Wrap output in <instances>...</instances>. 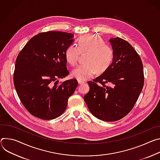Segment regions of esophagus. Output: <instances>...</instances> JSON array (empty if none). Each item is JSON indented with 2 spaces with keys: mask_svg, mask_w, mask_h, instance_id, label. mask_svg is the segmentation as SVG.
I'll return each instance as SVG.
<instances>
[{
  "mask_svg": "<svg viewBox=\"0 0 160 160\" xmlns=\"http://www.w3.org/2000/svg\"><path fill=\"white\" fill-rule=\"evenodd\" d=\"M78 83H79V84H84V81H81V80H78Z\"/></svg>",
  "mask_w": 160,
  "mask_h": 160,
  "instance_id": "34e87169",
  "label": "esophagus"
}]
</instances>
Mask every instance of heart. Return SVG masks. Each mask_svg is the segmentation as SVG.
<instances>
[{
	"mask_svg": "<svg viewBox=\"0 0 160 160\" xmlns=\"http://www.w3.org/2000/svg\"><path fill=\"white\" fill-rule=\"evenodd\" d=\"M87 52L85 64L79 66L72 72L73 77L86 81L97 72L103 73L111 65L113 60L112 47L103 42V39L95 34H86L78 39V46L70 45L65 52L67 62L71 66L78 64L80 53Z\"/></svg>",
	"mask_w": 160,
	"mask_h": 160,
	"instance_id": "1",
	"label": "heart"
}]
</instances>
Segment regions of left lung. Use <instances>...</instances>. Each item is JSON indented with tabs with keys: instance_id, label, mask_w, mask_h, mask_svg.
I'll use <instances>...</instances> for the list:
<instances>
[{
	"instance_id": "8db88e82",
	"label": "left lung",
	"mask_w": 160,
	"mask_h": 160,
	"mask_svg": "<svg viewBox=\"0 0 160 160\" xmlns=\"http://www.w3.org/2000/svg\"><path fill=\"white\" fill-rule=\"evenodd\" d=\"M109 41L112 62L102 75L88 82L90 90L84 100L95 117L116 121L133 109L142 90L144 76L142 62L133 46L118 37Z\"/></svg>"
}]
</instances>
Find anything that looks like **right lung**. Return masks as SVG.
<instances>
[{
	"instance_id": "right-lung-1",
	"label": "right lung",
	"mask_w": 160,
	"mask_h": 160,
	"mask_svg": "<svg viewBox=\"0 0 160 160\" xmlns=\"http://www.w3.org/2000/svg\"><path fill=\"white\" fill-rule=\"evenodd\" d=\"M72 33L49 31L31 38L16 60L13 81L26 109L41 119L50 120L66 110L68 98L78 86L75 79L59 83L68 75L65 52L74 42Z\"/></svg>"
}]
</instances>
